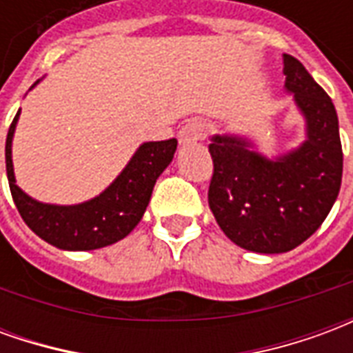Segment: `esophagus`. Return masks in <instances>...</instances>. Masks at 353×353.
<instances>
[{
    "instance_id": "obj_1",
    "label": "esophagus",
    "mask_w": 353,
    "mask_h": 353,
    "mask_svg": "<svg viewBox=\"0 0 353 353\" xmlns=\"http://www.w3.org/2000/svg\"><path fill=\"white\" fill-rule=\"evenodd\" d=\"M208 134V123L202 119H192L185 124L183 128L177 134V139L181 145H189V143H196L200 139L206 138Z\"/></svg>"
}]
</instances>
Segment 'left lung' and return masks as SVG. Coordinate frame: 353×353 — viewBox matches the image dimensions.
Listing matches in <instances>:
<instances>
[{"instance_id":"obj_1","label":"left lung","mask_w":353,"mask_h":353,"mask_svg":"<svg viewBox=\"0 0 353 353\" xmlns=\"http://www.w3.org/2000/svg\"><path fill=\"white\" fill-rule=\"evenodd\" d=\"M285 92L304 119V141L266 157L255 139L214 134L210 210L230 242L248 252L285 253L319 229L339 196L342 145L333 101L296 58L283 54Z\"/></svg>"}]
</instances>
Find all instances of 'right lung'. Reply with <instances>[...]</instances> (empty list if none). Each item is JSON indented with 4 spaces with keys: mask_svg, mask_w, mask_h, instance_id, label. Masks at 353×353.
<instances>
[{
    "mask_svg": "<svg viewBox=\"0 0 353 353\" xmlns=\"http://www.w3.org/2000/svg\"><path fill=\"white\" fill-rule=\"evenodd\" d=\"M39 81H35L34 87ZM19 117L20 109L7 134L5 164L12 200L28 227L41 240L64 252L100 250L128 236L145 214L157 179L174 159L176 139L141 143L123 172L98 196L79 204L60 206L32 199L17 185L12 138Z\"/></svg>",
    "mask_w": 353,
    "mask_h": 353,
    "instance_id": "obj_1",
    "label": "right lung"
}]
</instances>
